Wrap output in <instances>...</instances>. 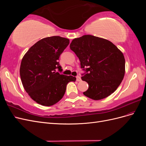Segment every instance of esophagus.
Masks as SVG:
<instances>
[{
    "label": "esophagus",
    "instance_id": "34e87169",
    "mask_svg": "<svg viewBox=\"0 0 146 146\" xmlns=\"http://www.w3.org/2000/svg\"><path fill=\"white\" fill-rule=\"evenodd\" d=\"M76 80H77V82H80L82 80H81V77L79 76H77V77H76Z\"/></svg>",
    "mask_w": 146,
    "mask_h": 146
}]
</instances>
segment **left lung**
<instances>
[{"label": "left lung", "instance_id": "left-lung-1", "mask_svg": "<svg viewBox=\"0 0 146 146\" xmlns=\"http://www.w3.org/2000/svg\"><path fill=\"white\" fill-rule=\"evenodd\" d=\"M70 48L85 71L82 79L89 87L84 95L98 100L116 90L124 77L125 61L115 45L107 39L86 35L73 39Z\"/></svg>", "mask_w": 146, "mask_h": 146}]
</instances>
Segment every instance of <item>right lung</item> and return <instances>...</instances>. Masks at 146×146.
<instances>
[{
    "instance_id": "1",
    "label": "right lung",
    "mask_w": 146,
    "mask_h": 146,
    "mask_svg": "<svg viewBox=\"0 0 146 146\" xmlns=\"http://www.w3.org/2000/svg\"><path fill=\"white\" fill-rule=\"evenodd\" d=\"M69 44V39L58 36L43 38L31 47L22 60V83L38 104L44 106L55 104L63 98L68 83L76 82V77L57 72H62L58 60Z\"/></svg>"
}]
</instances>
